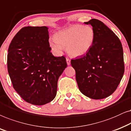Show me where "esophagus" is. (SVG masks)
Segmentation results:
<instances>
[{
    "label": "esophagus",
    "instance_id": "34e87169",
    "mask_svg": "<svg viewBox=\"0 0 131 131\" xmlns=\"http://www.w3.org/2000/svg\"><path fill=\"white\" fill-rule=\"evenodd\" d=\"M66 60H67V63L68 65H69L71 64V60L69 58H67L66 59Z\"/></svg>",
    "mask_w": 131,
    "mask_h": 131
}]
</instances>
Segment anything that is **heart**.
<instances>
[{"label":"heart","mask_w":131,"mask_h":131,"mask_svg":"<svg viewBox=\"0 0 131 131\" xmlns=\"http://www.w3.org/2000/svg\"><path fill=\"white\" fill-rule=\"evenodd\" d=\"M95 39V32L89 26L75 24L56 34L50 39V47L56 54H61L67 47V51L72 57H79L88 53Z\"/></svg>","instance_id":"obj_1"}]
</instances>
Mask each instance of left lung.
<instances>
[{"mask_svg":"<svg viewBox=\"0 0 131 131\" xmlns=\"http://www.w3.org/2000/svg\"><path fill=\"white\" fill-rule=\"evenodd\" d=\"M84 23L93 27V43L86 55L71 60V63L80 92L91 99H104L116 90L124 74L122 45L100 20L93 18Z\"/></svg>","mask_w":131,"mask_h":131,"instance_id":"1","label":"left lung"}]
</instances>
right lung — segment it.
I'll return each mask as SVG.
<instances>
[{
  "mask_svg": "<svg viewBox=\"0 0 131 131\" xmlns=\"http://www.w3.org/2000/svg\"><path fill=\"white\" fill-rule=\"evenodd\" d=\"M48 28L23 27L8 48L7 65L13 88L28 103L42 105L54 99L57 81L67 67L51 53Z\"/></svg>",
  "mask_w": 131,
  "mask_h": 131,
  "instance_id": "right-lung-1",
  "label": "right lung"
}]
</instances>
